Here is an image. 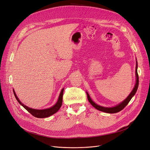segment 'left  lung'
Returning a JSON list of instances; mask_svg holds the SVG:
<instances>
[{
    "instance_id": "1",
    "label": "left lung",
    "mask_w": 150,
    "mask_h": 150,
    "mask_svg": "<svg viewBox=\"0 0 150 150\" xmlns=\"http://www.w3.org/2000/svg\"><path fill=\"white\" fill-rule=\"evenodd\" d=\"M136 84L134 86V88H133L132 91H131V92L130 93L129 95L128 96V97L126 98L125 100H123L122 103H120V104H119L118 105L114 106V107H112V108H106V107H103L101 106L100 105H97L95 102H93L92 99L91 98L89 93L86 92V93H87V96H88V99L89 101V103L94 107L96 109H97V110H99L100 111L104 112H106V113H110V114H113V113H116L119 112L127 106L128 103L129 102V101L131 100V99L132 98V97L135 95V93L137 92V88H138V86H139V75L137 74V62L136 63Z\"/></svg>"
}]
</instances>
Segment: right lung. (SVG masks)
I'll return each instance as SVG.
<instances>
[{"mask_svg": "<svg viewBox=\"0 0 150 150\" xmlns=\"http://www.w3.org/2000/svg\"><path fill=\"white\" fill-rule=\"evenodd\" d=\"M64 88H63L61 90L57 103L55 104L54 106H53L52 107H51L50 108L45 109H32V108L27 107V106H25V105H23L22 103H21V101L19 100L18 97H17L16 94L14 90H13V93H14V95L16 98V100H18L19 104L24 108L27 110V111L28 112H29L31 115H33L35 117H37V118H45V117H48L54 114V113H56L60 109V108L62 105V96H63V92H64Z\"/></svg>", "mask_w": 150, "mask_h": 150, "instance_id": "add662e5", "label": "right lung"}]
</instances>
